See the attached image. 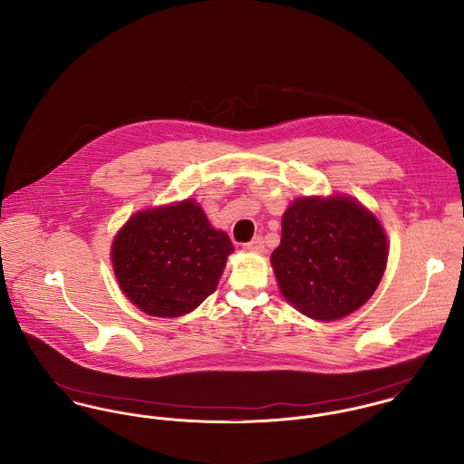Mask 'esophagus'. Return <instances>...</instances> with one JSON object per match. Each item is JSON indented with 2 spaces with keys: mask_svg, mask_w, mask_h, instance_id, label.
I'll return each mask as SVG.
<instances>
[{
  "mask_svg": "<svg viewBox=\"0 0 464 464\" xmlns=\"http://www.w3.org/2000/svg\"><path fill=\"white\" fill-rule=\"evenodd\" d=\"M246 248L252 252H263L265 250V239L261 236H256L250 243H246Z\"/></svg>",
  "mask_w": 464,
  "mask_h": 464,
  "instance_id": "1",
  "label": "esophagus"
}]
</instances>
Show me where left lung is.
<instances>
[{
  "label": "left lung",
  "instance_id": "1",
  "mask_svg": "<svg viewBox=\"0 0 464 464\" xmlns=\"http://www.w3.org/2000/svg\"><path fill=\"white\" fill-rule=\"evenodd\" d=\"M388 261L381 223L352 198L296 199L271 254L280 291L309 318L332 322L359 309Z\"/></svg>",
  "mask_w": 464,
  "mask_h": 464
}]
</instances>
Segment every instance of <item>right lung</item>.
I'll use <instances>...</instances> for the list:
<instances>
[{
  "instance_id": "1",
  "label": "right lung",
  "mask_w": 464,
  "mask_h": 464,
  "mask_svg": "<svg viewBox=\"0 0 464 464\" xmlns=\"http://www.w3.org/2000/svg\"><path fill=\"white\" fill-rule=\"evenodd\" d=\"M232 252L228 236L186 199L132 216L114 239L112 263L123 293L140 311L175 318L214 293Z\"/></svg>"
}]
</instances>
